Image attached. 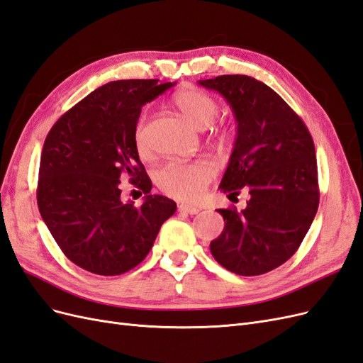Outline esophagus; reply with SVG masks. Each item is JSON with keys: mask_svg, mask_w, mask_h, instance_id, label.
Segmentation results:
<instances>
[{"mask_svg": "<svg viewBox=\"0 0 363 363\" xmlns=\"http://www.w3.org/2000/svg\"><path fill=\"white\" fill-rule=\"evenodd\" d=\"M179 211L183 213H189V215H196L199 213L201 208L196 207V206H191V204H180L179 206Z\"/></svg>", "mask_w": 363, "mask_h": 363, "instance_id": "1", "label": "esophagus"}]
</instances>
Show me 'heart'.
Masks as SVG:
<instances>
[{
  "mask_svg": "<svg viewBox=\"0 0 363 363\" xmlns=\"http://www.w3.org/2000/svg\"><path fill=\"white\" fill-rule=\"evenodd\" d=\"M177 111L196 128H206L218 115V104L204 91L194 86H186L172 98ZM221 138H227L221 131ZM135 144L140 155L148 151L147 121L140 118L135 131ZM215 169L208 162H168L155 174L159 188L171 196L182 200H195L203 194L206 186L213 179Z\"/></svg>",
  "mask_w": 363,
  "mask_h": 363,
  "instance_id": "heart-1",
  "label": "heart"
}]
</instances>
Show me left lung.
Returning a JSON list of instances; mask_svg holds the SVG:
<instances>
[{"mask_svg": "<svg viewBox=\"0 0 363 363\" xmlns=\"http://www.w3.org/2000/svg\"><path fill=\"white\" fill-rule=\"evenodd\" d=\"M221 94L238 123L236 140L219 189H247L244 211L218 208L224 230L211 242L219 265L260 276L298 250L320 204L313 139L301 118L269 86L248 75L199 82Z\"/></svg>", "mask_w": 363, "mask_h": 363, "instance_id": "left-lung-1", "label": "left lung"}]
</instances>
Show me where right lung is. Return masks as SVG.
Returning a JSON list of instances; mask_svg holds the SVG:
<instances>
[{"label":"right lung","instance_id":"1","mask_svg":"<svg viewBox=\"0 0 363 363\" xmlns=\"http://www.w3.org/2000/svg\"><path fill=\"white\" fill-rule=\"evenodd\" d=\"M118 80L62 115L43 144L38 206L63 255L98 276H119L147 257L177 204L150 195L135 131L142 106L175 83ZM125 174L146 194L136 206L120 200Z\"/></svg>","mask_w":363,"mask_h":363}]
</instances>
